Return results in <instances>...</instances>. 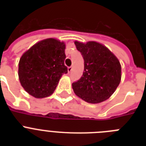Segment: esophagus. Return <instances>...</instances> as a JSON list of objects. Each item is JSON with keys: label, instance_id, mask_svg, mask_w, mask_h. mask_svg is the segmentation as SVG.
Returning a JSON list of instances; mask_svg holds the SVG:
<instances>
[{"label": "esophagus", "instance_id": "obj_1", "mask_svg": "<svg viewBox=\"0 0 146 146\" xmlns=\"http://www.w3.org/2000/svg\"><path fill=\"white\" fill-rule=\"evenodd\" d=\"M72 70V66L68 67V72H71Z\"/></svg>", "mask_w": 146, "mask_h": 146}]
</instances>
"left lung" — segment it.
I'll list each match as a JSON object with an SVG mask.
<instances>
[{
  "mask_svg": "<svg viewBox=\"0 0 146 146\" xmlns=\"http://www.w3.org/2000/svg\"><path fill=\"white\" fill-rule=\"evenodd\" d=\"M84 59V72L72 83L77 96L92 104L105 101L121 82V66L118 59L105 46L96 42H74Z\"/></svg>",
  "mask_w": 146,
  "mask_h": 146,
  "instance_id": "1",
  "label": "left lung"
}]
</instances>
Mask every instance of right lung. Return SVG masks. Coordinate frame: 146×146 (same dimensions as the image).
Instances as JSON below:
<instances>
[{
    "label": "right lung",
    "instance_id": "1",
    "mask_svg": "<svg viewBox=\"0 0 146 146\" xmlns=\"http://www.w3.org/2000/svg\"><path fill=\"white\" fill-rule=\"evenodd\" d=\"M65 44L55 38L38 42L22 55L18 75L21 86L35 98L47 97L68 72L64 65Z\"/></svg>",
    "mask_w": 146,
    "mask_h": 146
}]
</instances>
